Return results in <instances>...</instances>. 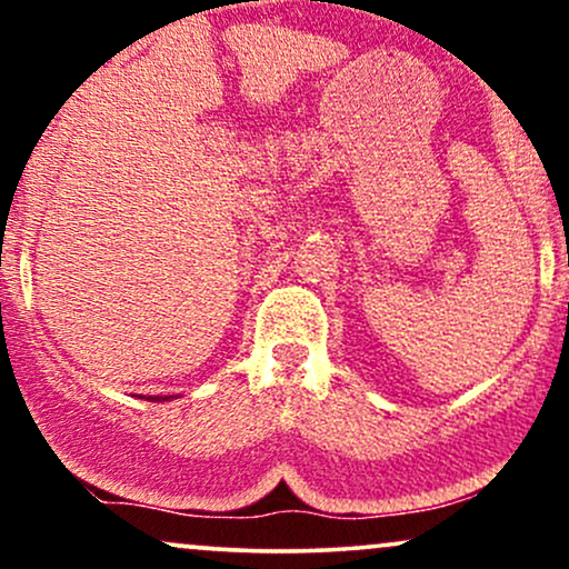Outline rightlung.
<instances>
[{"mask_svg": "<svg viewBox=\"0 0 569 569\" xmlns=\"http://www.w3.org/2000/svg\"><path fill=\"white\" fill-rule=\"evenodd\" d=\"M154 401H160V398H154ZM162 401H166V398H162Z\"/></svg>", "mask_w": 569, "mask_h": 569, "instance_id": "right-lung-1", "label": "right lung"}]
</instances>
